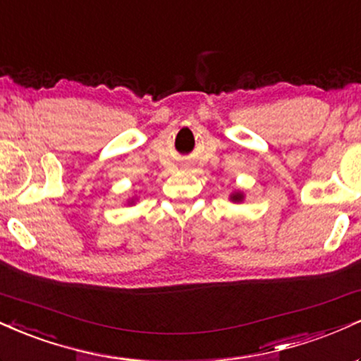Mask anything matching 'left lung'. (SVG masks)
<instances>
[{
  "instance_id": "obj_1",
  "label": "left lung",
  "mask_w": 361,
  "mask_h": 361,
  "mask_svg": "<svg viewBox=\"0 0 361 361\" xmlns=\"http://www.w3.org/2000/svg\"><path fill=\"white\" fill-rule=\"evenodd\" d=\"M230 199L233 202H240V201H243V194L241 192H233L231 196H230Z\"/></svg>"
}]
</instances>
